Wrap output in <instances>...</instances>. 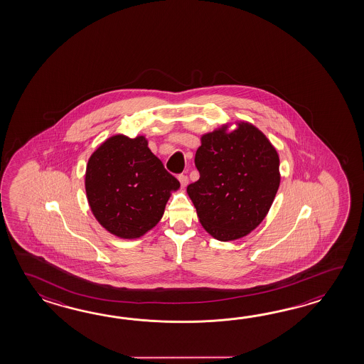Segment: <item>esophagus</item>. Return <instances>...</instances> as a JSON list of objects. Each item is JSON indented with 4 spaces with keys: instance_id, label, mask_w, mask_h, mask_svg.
<instances>
[{
    "instance_id": "34e87169",
    "label": "esophagus",
    "mask_w": 364,
    "mask_h": 364,
    "mask_svg": "<svg viewBox=\"0 0 364 364\" xmlns=\"http://www.w3.org/2000/svg\"><path fill=\"white\" fill-rule=\"evenodd\" d=\"M178 181L181 182L182 187H186L187 183H188V178H187V176H185V174H179Z\"/></svg>"
}]
</instances>
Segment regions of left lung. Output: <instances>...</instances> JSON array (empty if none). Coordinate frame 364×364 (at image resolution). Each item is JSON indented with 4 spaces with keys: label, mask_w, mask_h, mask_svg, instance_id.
I'll use <instances>...</instances> for the list:
<instances>
[{
    "label": "left lung",
    "mask_w": 364,
    "mask_h": 364,
    "mask_svg": "<svg viewBox=\"0 0 364 364\" xmlns=\"http://www.w3.org/2000/svg\"><path fill=\"white\" fill-rule=\"evenodd\" d=\"M228 124L201 136L200 178L187 186L203 228L218 240H240L263 221L279 186L276 148L254 124Z\"/></svg>",
    "instance_id": "1"
}]
</instances>
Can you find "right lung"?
<instances>
[{
	"mask_svg": "<svg viewBox=\"0 0 364 364\" xmlns=\"http://www.w3.org/2000/svg\"><path fill=\"white\" fill-rule=\"evenodd\" d=\"M85 193L93 216L124 240L144 235L161 220L178 179L165 171L143 135L117 134L93 152L85 169Z\"/></svg>",
	"mask_w": 364,
	"mask_h": 364,
	"instance_id": "right-lung-1",
	"label": "right lung"
}]
</instances>
